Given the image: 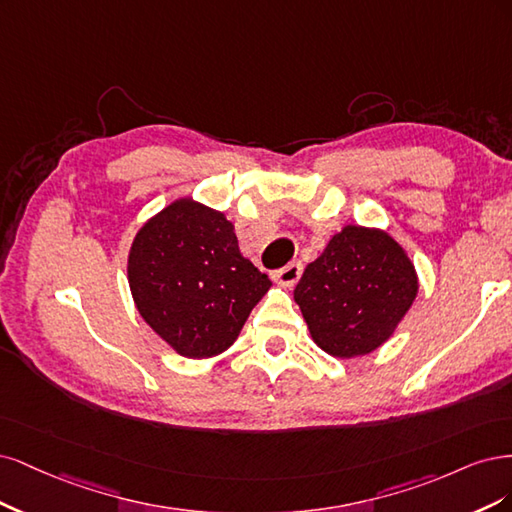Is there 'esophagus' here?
I'll use <instances>...</instances> for the list:
<instances>
[{"instance_id": "1", "label": "esophagus", "mask_w": 512, "mask_h": 512, "mask_svg": "<svg viewBox=\"0 0 512 512\" xmlns=\"http://www.w3.org/2000/svg\"><path fill=\"white\" fill-rule=\"evenodd\" d=\"M302 272H304V266L300 261H291V263H287L285 268H280V270H276L274 274H272V278L276 280L278 285H285V287H291V285H295L300 280V276H302Z\"/></svg>"}]
</instances>
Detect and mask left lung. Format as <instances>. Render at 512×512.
<instances>
[{"label":"left lung","mask_w":512,"mask_h":512,"mask_svg":"<svg viewBox=\"0 0 512 512\" xmlns=\"http://www.w3.org/2000/svg\"><path fill=\"white\" fill-rule=\"evenodd\" d=\"M419 289L415 266L385 232L346 225L293 291L310 336L334 357L368 355L402 321Z\"/></svg>","instance_id":"8db88e82"}]
</instances>
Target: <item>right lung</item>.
<instances>
[{
  "label": "right lung",
  "mask_w": 512,
  "mask_h": 512,
  "mask_svg": "<svg viewBox=\"0 0 512 512\" xmlns=\"http://www.w3.org/2000/svg\"><path fill=\"white\" fill-rule=\"evenodd\" d=\"M127 274L142 319L193 359L229 349L272 285L242 257L225 214L193 200L170 204L140 229Z\"/></svg>",
  "instance_id": "obj_1"
}]
</instances>
